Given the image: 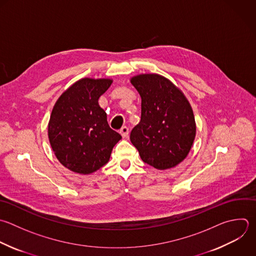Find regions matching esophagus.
Here are the masks:
<instances>
[{
  "label": "esophagus",
  "instance_id": "1",
  "mask_svg": "<svg viewBox=\"0 0 256 256\" xmlns=\"http://www.w3.org/2000/svg\"><path fill=\"white\" fill-rule=\"evenodd\" d=\"M119 133L121 134V136H122L123 138H127V137L129 136V128L126 127V126H124V127H122V128L120 129Z\"/></svg>",
  "mask_w": 256,
  "mask_h": 256
}]
</instances>
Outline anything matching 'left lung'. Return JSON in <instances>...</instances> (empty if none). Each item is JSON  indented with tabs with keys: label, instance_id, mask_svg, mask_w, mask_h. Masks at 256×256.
I'll list each match as a JSON object with an SVG mask.
<instances>
[{
	"label": "left lung",
	"instance_id": "1",
	"mask_svg": "<svg viewBox=\"0 0 256 256\" xmlns=\"http://www.w3.org/2000/svg\"><path fill=\"white\" fill-rule=\"evenodd\" d=\"M141 96V120L130 140L141 159L158 170L177 166L188 155L196 135L191 105L183 92L159 74L130 79Z\"/></svg>",
	"mask_w": 256,
	"mask_h": 256
}]
</instances>
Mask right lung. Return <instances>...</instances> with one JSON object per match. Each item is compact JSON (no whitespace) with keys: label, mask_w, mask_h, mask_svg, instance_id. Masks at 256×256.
I'll use <instances>...</instances> for the list:
<instances>
[{"label":"right lung","mask_w":256,"mask_h":256,"mask_svg":"<svg viewBox=\"0 0 256 256\" xmlns=\"http://www.w3.org/2000/svg\"><path fill=\"white\" fill-rule=\"evenodd\" d=\"M113 80L82 78L55 103L48 137L55 156L67 169L91 174L108 163L113 147L122 138L107 122L98 100Z\"/></svg>","instance_id":"1"}]
</instances>
